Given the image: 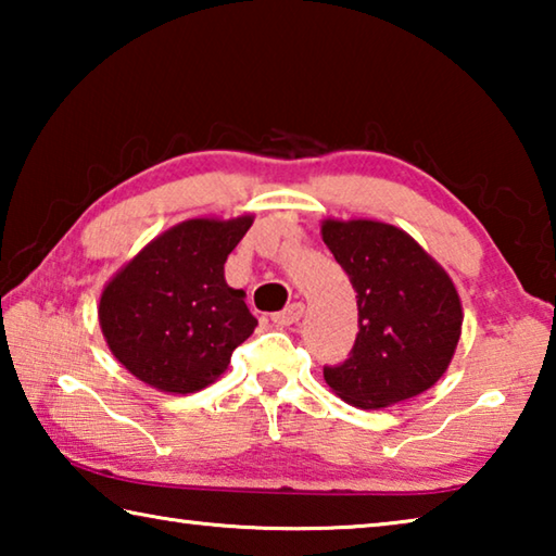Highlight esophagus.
Masks as SVG:
<instances>
[{
    "mask_svg": "<svg viewBox=\"0 0 556 556\" xmlns=\"http://www.w3.org/2000/svg\"><path fill=\"white\" fill-rule=\"evenodd\" d=\"M301 316H304V304H301V301H296V304H291V306H287L285 312H279V314H271V321H275L277 326H294V324H299L301 321Z\"/></svg>",
    "mask_w": 556,
    "mask_h": 556,
    "instance_id": "obj_1",
    "label": "esophagus"
}]
</instances>
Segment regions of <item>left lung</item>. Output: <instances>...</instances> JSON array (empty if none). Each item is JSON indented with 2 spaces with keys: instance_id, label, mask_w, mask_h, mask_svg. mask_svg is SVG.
Wrapping results in <instances>:
<instances>
[{
  "instance_id": "left-lung-1",
  "label": "left lung",
  "mask_w": 556,
  "mask_h": 556,
  "mask_svg": "<svg viewBox=\"0 0 556 556\" xmlns=\"http://www.w3.org/2000/svg\"><path fill=\"white\" fill-rule=\"evenodd\" d=\"M324 242L357 299V336L324 378L338 397L382 409L427 392L446 372L460 338L454 281L407 232L378 220H324Z\"/></svg>"
}]
</instances>
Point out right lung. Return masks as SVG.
<instances>
[{
  "label": "right lung",
  "mask_w": 556,
  "mask_h": 556,
  "mask_svg": "<svg viewBox=\"0 0 556 556\" xmlns=\"http://www.w3.org/2000/svg\"><path fill=\"white\" fill-rule=\"evenodd\" d=\"M252 215L193 218L154 238L108 281L100 328L112 355L152 388L199 392L228 370L235 348L255 331L244 291L225 281V260Z\"/></svg>",
  "instance_id": "1"
}]
</instances>
